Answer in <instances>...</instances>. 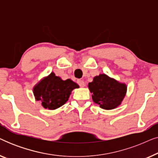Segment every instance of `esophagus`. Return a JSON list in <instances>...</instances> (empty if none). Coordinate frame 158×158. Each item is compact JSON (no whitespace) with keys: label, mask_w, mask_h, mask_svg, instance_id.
I'll return each mask as SVG.
<instances>
[{"label":"esophagus","mask_w":158,"mask_h":158,"mask_svg":"<svg viewBox=\"0 0 158 158\" xmlns=\"http://www.w3.org/2000/svg\"><path fill=\"white\" fill-rule=\"evenodd\" d=\"M77 83H78V85L81 86V87H85V82L82 81V80H77Z\"/></svg>","instance_id":"1"}]
</instances>
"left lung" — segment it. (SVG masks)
I'll use <instances>...</instances> for the list:
<instances>
[{
	"label": "left lung",
	"instance_id": "left-lung-1",
	"mask_svg": "<svg viewBox=\"0 0 158 158\" xmlns=\"http://www.w3.org/2000/svg\"><path fill=\"white\" fill-rule=\"evenodd\" d=\"M88 88L94 103L101 109L111 110L121 105L126 96L127 86L103 73L95 76L88 83Z\"/></svg>",
	"mask_w": 158,
	"mask_h": 158
}]
</instances>
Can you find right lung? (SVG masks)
<instances>
[{
	"label": "right lung",
	"instance_id": "1",
	"mask_svg": "<svg viewBox=\"0 0 158 158\" xmlns=\"http://www.w3.org/2000/svg\"><path fill=\"white\" fill-rule=\"evenodd\" d=\"M78 87L70 79L63 81L52 72L34 85L33 93L36 101H40L44 109L55 110L64 105L72 90Z\"/></svg>",
	"mask_w": 158,
	"mask_h": 158
}]
</instances>
